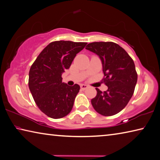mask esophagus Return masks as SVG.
<instances>
[{
  "instance_id": "1",
  "label": "esophagus",
  "mask_w": 160,
  "mask_h": 160,
  "mask_svg": "<svg viewBox=\"0 0 160 160\" xmlns=\"http://www.w3.org/2000/svg\"><path fill=\"white\" fill-rule=\"evenodd\" d=\"M87 88H88V86L87 85H86V84H82V85H81V88H82V90H85Z\"/></svg>"
}]
</instances>
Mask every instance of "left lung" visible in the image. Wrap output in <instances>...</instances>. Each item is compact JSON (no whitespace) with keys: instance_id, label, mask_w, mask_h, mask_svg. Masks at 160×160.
<instances>
[{"instance_id":"1","label":"left lung","mask_w":160,"mask_h":160,"mask_svg":"<svg viewBox=\"0 0 160 160\" xmlns=\"http://www.w3.org/2000/svg\"><path fill=\"white\" fill-rule=\"evenodd\" d=\"M86 49L99 56L103 65L102 81L108 89L91 99L95 111L104 116H111L121 111L132 98L138 81L132 59L125 49L112 42L89 43Z\"/></svg>"}]
</instances>
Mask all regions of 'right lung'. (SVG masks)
<instances>
[{
  "label": "right lung",
  "mask_w": 160,
  "mask_h": 160,
  "mask_svg": "<svg viewBox=\"0 0 160 160\" xmlns=\"http://www.w3.org/2000/svg\"><path fill=\"white\" fill-rule=\"evenodd\" d=\"M86 42L55 41L40 52L29 72V88L35 103L48 117L58 119L67 116L74 106L80 86L62 82V74L70 67L77 54Z\"/></svg>",
  "instance_id": "obj_1"
}]
</instances>
